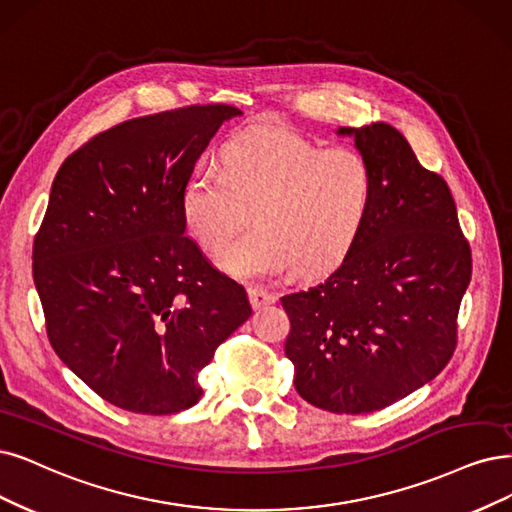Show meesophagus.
<instances>
[{"instance_id":"esophagus-1","label":"esophagus","mask_w":512,"mask_h":512,"mask_svg":"<svg viewBox=\"0 0 512 512\" xmlns=\"http://www.w3.org/2000/svg\"><path fill=\"white\" fill-rule=\"evenodd\" d=\"M249 299H251V306L255 308V310H259V308H263V306H270V304H274L276 301V295L274 293H270V291H266V289H249Z\"/></svg>"}]
</instances>
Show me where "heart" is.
Returning a JSON list of instances; mask_svg holds the SVG:
<instances>
[{"label":"heart","mask_w":512,"mask_h":512,"mask_svg":"<svg viewBox=\"0 0 512 512\" xmlns=\"http://www.w3.org/2000/svg\"><path fill=\"white\" fill-rule=\"evenodd\" d=\"M221 160L223 173L198 168L189 175L181 213L202 249H215L251 211L255 230L217 253L236 278H274L289 268L301 278L320 276L365 230L375 177L354 149L320 151L295 132L251 128L225 143Z\"/></svg>","instance_id":"b5f03b06"}]
</instances>
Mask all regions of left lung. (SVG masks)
Segmentation results:
<instances>
[{"mask_svg":"<svg viewBox=\"0 0 512 512\" xmlns=\"http://www.w3.org/2000/svg\"><path fill=\"white\" fill-rule=\"evenodd\" d=\"M375 177L365 230L306 291L280 297L295 390L331 413H371L437 377L456 348L470 249L443 177L426 170L386 122L337 128Z\"/></svg>","mask_w":512,"mask_h":512,"instance_id":"left-lung-1","label":"left lung"}]
</instances>
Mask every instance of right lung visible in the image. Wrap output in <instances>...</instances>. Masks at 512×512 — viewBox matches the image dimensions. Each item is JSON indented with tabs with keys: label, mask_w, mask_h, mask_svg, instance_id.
Returning a JSON list of instances; mask_svg holds the SVG:
<instances>
[{
	"label": "right lung",
	"mask_w": 512,
	"mask_h": 512,
	"mask_svg": "<svg viewBox=\"0 0 512 512\" xmlns=\"http://www.w3.org/2000/svg\"><path fill=\"white\" fill-rule=\"evenodd\" d=\"M232 105L113 126L61 164L33 244V280L61 361L111 405L168 415L251 316L242 285L185 236L183 185Z\"/></svg>",
	"instance_id": "right-lung-1"
}]
</instances>
